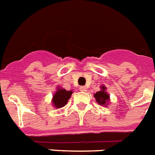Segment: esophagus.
I'll return each instance as SVG.
<instances>
[{
    "label": "esophagus",
    "instance_id": "34e87169",
    "mask_svg": "<svg viewBox=\"0 0 155 155\" xmlns=\"http://www.w3.org/2000/svg\"><path fill=\"white\" fill-rule=\"evenodd\" d=\"M80 90L81 91V92H86L87 88L84 86H81V87H80Z\"/></svg>",
    "mask_w": 155,
    "mask_h": 155
}]
</instances>
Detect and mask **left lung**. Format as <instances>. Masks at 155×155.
Instances as JSON below:
<instances>
[{"instance_id": "left-lung-1", "label": "left lung", "mask_w": 155, "mask_h": 155, "mask_svg": "<svg viewBox=\"0 0 155 155\" xmlns=\"http://www.w3.org/2000/svg\"><path fill=\"white\" fill-rule=\"evenodd\" d=\"M101 90L96 92V94H94V97L96 98V100L98 104L102 106H106L107 104L108 101H109L110 96L107 92H106V88L104 85L101 86Z\"/></svg>"}]
</instances>
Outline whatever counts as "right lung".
<instances>
[{"mask_svg":"<svg viewBox=\"0 0 155 155\" xmlns=\"http://www.w3.org/2000/svg\"><path fill=\"white\" fill-rule=\"evenodd\" d=\"M72 93V90L67 91L64 88L59 87L57 88V90L55 91V93L53 95L51 103L53 104V106L55 108L63 107L67 104Z\"/></svg>","mask_w":155,"mask_h":155,"instance_id":"add662e5","label":"right lung"}]
</instances>
